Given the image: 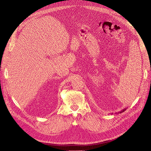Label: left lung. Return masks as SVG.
<instances>
[{
    "instance_id": "obj_1",
    "label": "left lung",
    "mask_w": 151,
    "mask_h": 151,
    "mask_svg": "<svg viewBox=\"0 0 151 151\" xmlns=\"http://www.w3.org/2000/svg\"><path fill=\"white\" fill-rule=\"evenodd\" d=\"M125 110H126V109H123V110H122V111H120V113H122V112H123V111H125Z\"/></svg>"
}]
</instances>
